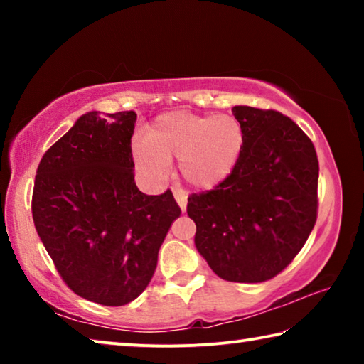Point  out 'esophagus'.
Masks as SVG:
<instances>
[{
    "instance_id": "obj_1",
    "label": "esophagus",
    "mask_w": 364,
    "mask_h": 364,
    "mask_svg": "<svg viewBox=\"0 0 364 364\" xmlns=\"http://www.w3.org/2000/svg\"><path fill=\"white\" fill-rule=\"evenodd\" d=\"M173 196H175V199H176V202H178V205H180V208H181V212H186V207H188V194L184 193V191H181V189H175V191H173Z\"/></svg>"
}]
</instances>
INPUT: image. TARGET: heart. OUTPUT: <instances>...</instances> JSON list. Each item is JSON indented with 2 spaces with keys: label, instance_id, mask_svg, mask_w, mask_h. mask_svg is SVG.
Segmentation results:
<instances>
[{
  "label": "heart",
  "instance_id": "1",
  "mask_svg": "<svg viewBox=\"0 0 364 364\" xmlns=\"http://www.w3.org/2000/svg\"><path fill=\"white\" fill-rule=\"evenodd\" d=\"M244 149L242 125L232 115L176 110L159 115L147 136L134 144L146 173L162 175L178 159L180 176L191 188L208 191L232 173Z\"/></svg>",
  "mask_w": 364,
  "mask_h": 364
}]
</instances>
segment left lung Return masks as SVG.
I'll return each mask as SVG.
<instances>
[{
	"instance_id": "1",
	"label": "left lung",
	"mask_w": 364,
	"mask_h": 364,
	"mask_svg": "<svg viewBox=\"0 0 364 364\" xmlns=\"http://www.w3.org/2000/svg\"><path fill=\"white\" fill-rule=\"evenodd\" d=\"M244 149L232 173L188 199L194 244L225 281L263 282L291 263L316 223L315 146L278 110L234 106Z\"/></svg>"
}]
</instances>
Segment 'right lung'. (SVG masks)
<instances>
[{"label": "right lung", "mask_w": 364, "mask_h": 364, "mask_svg": "<svg viewBox=\"0 0 364 364\" xmlns=\"http://www.w3.org/2000/svg\"><path fill=\"white\" fill-rule=\"evenodd\" d=\"M133 110L88 112L45 152L35 176L36 232L60 278L100 305L130 304L157 267L159 249L180 217L171 191L134 183Z\"/></svg>", "instance_id": "add662e5"}]
</instances>
